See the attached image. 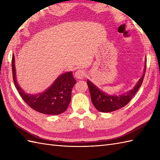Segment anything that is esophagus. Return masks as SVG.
Instances as JSON below:
<instances>
[{"label":"esophagus","mask_w":160,"mask_h":160,"mask_svg":"<svg viewBox=\"0 0 160 160\" xmlns=\"http://www.w3.org/2000/svg\"><path fill=\"white\" fill-rule=\"evenodd\" d=\"M86 76L85 71L83 69H78L75 72V77L78 79H82Z\"/></svg>","instance_id":"34e87169"}]
</instances>
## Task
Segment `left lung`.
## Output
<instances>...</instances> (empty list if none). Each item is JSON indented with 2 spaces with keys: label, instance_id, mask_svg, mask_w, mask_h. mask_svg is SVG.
<instances>
[{
  "label": "left lung",
  "instance_id": "8db88e82",
  "mask_svg": "<svg viewBox=\"0 0 160 160\" xmlns=\"http://www.w3.org/2000/svg\"><path fill=\"white\" fill-rule=\"evenodd\" d=\"M146 68H147V62H145L143 75L135 87L127 93L118 95V96L108 95L107 93H104L90 80H87V84L90 91L91 101L96 109L102 113H109V112L118 110L126 106L135 96L139 88L141 87L144 80Z\"/></svg>",
  "mask_w": 160,
  "mask_h": 160
}]
</instances>
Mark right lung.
Returning a JSON list of instances; mask_svg holds the SVG:
<instances>
[{
    "label": "right lung",
    "mask_w": 160,
    "mask_h": 160,
    "mask_svg": "<svg viewBox=\"0 0 160 160\" xmlns=\"http://www.w3.org/2000/svg\"><path fill=\"white\" fill-rule=\"evenodd\" d=\"M12 73L13 82L23 100L33 110L43 114L59 115L67 110L71 102V90L76 80L72 71L60 75L48 89L36 94L27 93L18 84L16 79L15 57L12 56Z\"/></svg>",
    "instance_id": "right-lung-1"
}]
</instances>
